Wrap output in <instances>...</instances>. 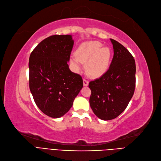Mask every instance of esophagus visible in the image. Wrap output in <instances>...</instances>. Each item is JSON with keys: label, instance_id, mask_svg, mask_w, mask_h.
Here are the masks:
<instances>
[{"label": "esophagus", "instance_id": "obj_1", "mask_svg": "<svg viewBox=\"0 0 161 161\" xmlns=\"http://www.w3.org/2000/svg\"><path fill=\"white\" fill-rule=\"evenodd\" d=\"M83 85L86 86L88 85V81L86 79H83Z\"/></svg>", "mask_w": 161, "mask_h": 161}]
</instances>
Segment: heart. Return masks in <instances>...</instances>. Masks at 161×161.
<instances>
[{
	"mask_svg": "<svg viewBox=\"0 0 161 161\" xmlns=\"http://www.w3.org/2000/svg\"><path fill=\"white\" fill-rule=\"evenodd\" d=\"M98 41H90L82 44L76 51V57H72L70 62L76 69L80 68L79 61L86 63L87 73L92 77L101 76L108 70L112 53L110 48L102 47Z\"/></svg>",
	"mask_w": 161,
	"mask_h": 161,
	"instance_id": "heart-1",
	"label": "heart"
}]
</instances>
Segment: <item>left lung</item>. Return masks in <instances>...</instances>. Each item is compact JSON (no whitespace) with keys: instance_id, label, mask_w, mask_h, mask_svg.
I'll return each mask as SVG.
<instances>
[{"instance_id":"1","label":"left lung","mask_w":161,"mask_h":161,"mask_svg":"<svg viewBox=\"0 0 161 161\" xmlns=\"http://www.w3.org/2000/svg\"><path fill=\"white\" fill-rule=\"evenodd\" d=\"M114 56L108 70L88 84L90 106L100 119L112 120L123 113L132 98L136 83V64L123 45L110 38Z\"/></svg>"}]
</instances>
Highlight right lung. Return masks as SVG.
I'll use <instances>...</instances> for the list:
<instances>
[{"mask_svg": "<svg viewBox=\"0 0 161 161\" xmlns=\"http://www.w3.org/2000/svg\"><path fill=\"white\" fill-rule=\"evenodd\" d=\"M73 45L71 35H53L30 55V91L36 106L50 117L67 113L83 86L81 76L73 73L67 64Z\"/></svg>", "mask_w": 161, "mask_h": 161, "instance_id": "right-lung-1", "label": "right lung"}]
</instances>
